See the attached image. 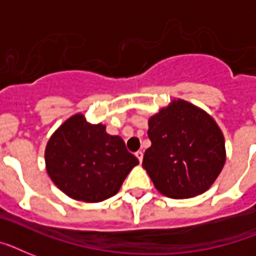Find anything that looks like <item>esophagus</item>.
Returning a JSON list of instances; mask_svg holds the SVG:
<instances>
[{
    "label": "esophagus",
    "instance_id": "34e87169",
    "mask_svg": "<svg viewBox=\"0 0 256 256\" xmlns=\"http://www.w3.org/2000/svg\"><path fill=\"white\" fill-rule=\"evenodd\" d=\"M135 156L138 158V160L142 163V160H143V152H142V151H136V152H135Z\"/></svg>",
    "mask_w": 256,
    "mask_h": 256
}]
</instances>
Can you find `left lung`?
I'll return each instance as SVG.
<instances>
[{"label":"left lung","mask_w":256,"mask_h":256,"mask_svg":"<svg viewBox=\"0 0 256 256\" xmlns=\"http://www.w3.org/2000/svg\"><path fill=\"white\" fill-rule=\"evenodd\" d=\"M151 147L143 168L164 196L182 200L213 186L226 162L225 138L212 116L186 100H172L148 120Z\"/></svg>","instance_id":"left-lung-1"}]
</instances>
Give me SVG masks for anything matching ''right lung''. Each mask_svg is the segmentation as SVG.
I'll use <instances>...</instances> for the list:
<instances>
[{
    "label": "right lung",
    "instance_id": "1",
    "mask_svg": "<svg viewBox=\"0 0 256 256\" xmlns=\"http://www.w3.org/2000/svg\"><path fill=\"white\" fill-rule=\"evenodd\" d=\"M46 170L68 197L100 202L117 194L128 172L139 164L124 139L106 132L102 124H89L78 113L60 124L44 151Z\"/></svg>",
    "mask_w": 256,
    "mask_h": 256
}]
</instances>
